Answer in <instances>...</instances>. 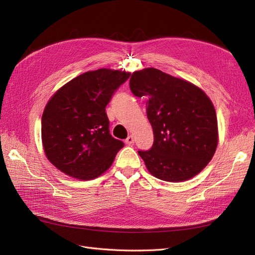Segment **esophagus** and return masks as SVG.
<instances>
[{"label": "esophagus", "instance_id": "esophagus-1", "mask_svg": "<svg viewBox=\"0 0 255 255\" xmlns=\"http://www.w3.org/2000/svg\"><path fill=\"white\" fill-rule=\"evenodd\" d=\"M126 143L127 144H132L134 143V137L133 136H128L126 139Z\"/></svg>", "mask_w": 255, "mask_h": 255}]
</instances>
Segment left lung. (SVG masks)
Returning <instances> with one entry per match:
<instances>
[{"label":"left lung","mask_w":255,"mask_h":255,"mask_svg":"<svg viewBox=\"0 0 255 255\" xmlns=\"http://www.w3.org/2000/svg\"><path fill=\"white\" fill-rule=\"evenodd\" d=\"M133 95L146 98L153 128L150 150L138 151L149 172L159 180L183 182L210 163L218 143L217 117L204 91L155 68L130 76Z\"/></svg>","instance_id":"1"}]
</instances>
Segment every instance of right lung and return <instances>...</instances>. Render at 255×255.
<instances>
[{
  "mask_svg": "<svg viewBox=\"0 0 255 255\" xmlns=\"http://www.w3.org/2000/svg\"><path fill=\"white\" fill-rule=\"evenodd\" d=\"M129 75L104 68L85 72L50 99L41 119V138L45 155L60 171L92 180L112 166L125 143L111 135L105 109Z\"/></svg>",
  "mask_w": 255,
  "mask_h": 255,
  "instance_id": "add662e5",
  "label": "right lung"
}]
</instances>
